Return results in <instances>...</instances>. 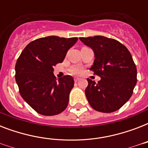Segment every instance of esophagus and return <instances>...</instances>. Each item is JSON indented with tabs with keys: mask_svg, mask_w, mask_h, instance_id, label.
I'll return each instance as SVG.
<instances>
[{
	"mask_svg": "<svg viewBox=\"0 0 148 148\" xmlns=\"http://www.w3.org/2000/svg\"><path fill=\"white\" fill-rule=\"evenodd\" d=\"M79 80H80V78H78V77L74 78V81H75V82H77V81H79Z\"/></svg>",
	"mask_w": 148,
	"mask_h": 148,
	"instance_id": "obj_1",
	"label": "esophagus"
}]
</instances>
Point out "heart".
<instances>
[{
    "mask_svg": "<svg viewBox=\"0 0 148 148\" xmlns=\"http://www.w3.org/2000/svg\"><path fill=\"white\" fill-rule=\"evenodd\" d=\"M81 72H82V70L81 69V68H79V67H76V68H74V69H73V73H74V74H81Z\"/></svg>",
    "mask_w": 148,
    "mask_h": 148,
    "instance_id": "b5f03b06",
    "label": "heart"
}]
</instances>
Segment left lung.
I'll return each mask as SVG.
<instances>
[{"label":"left lung","instance_id":"8db88e82","mask_svg":"<svg viewBox=\"0 0 148 148\" xmlns=\"http://www.w3.org/2000/svg\"><path fill=\"white\" fill-rule=\"evenodd\" d=\"M95 53L90 68L101 80L88 78L85 95L95 110L111 113L121 108L133 94L137 83V68L130 51L119 41L103 36L80 38Z\"/></svg>","mask_w":148,"mask_h":148}]
</instances>
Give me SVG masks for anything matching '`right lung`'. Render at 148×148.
Masks as SVG:
<instances>
[{"label": "right lung", "mask_w": 148, "mask_h": 148, "mask_svg": "<svg viewBox=\"0 0 148 148\" xmlns=\"http://www.w3.org/2000/svg\"><path fill=\"white\" fill-rule=\"evenodd\" d=\"M77 38L49 36L27 45L15 65V79L22 98L40 114L52 116L66 109L74 79L70 75L57 80L53 66L63 62Z\"/></svg>", "instance_id": "add662e5"}]
</instances>
